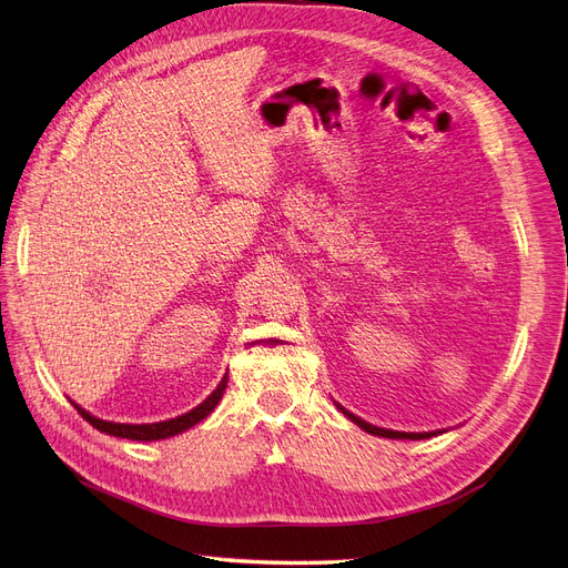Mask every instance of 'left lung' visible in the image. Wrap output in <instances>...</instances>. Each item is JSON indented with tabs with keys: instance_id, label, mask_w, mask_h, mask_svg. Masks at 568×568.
Listing matches in <instances>:
<instances>
[{
	"instance_id": "8db88e82",
	"label": "left lung",
	"mask_w": 568,
	"mask_h": 568,
	"mask_svg": "<svg viewBox=\"0 0 568 568\" xmlns=\"http://www.w3.org/2000/svg\"><path fill=\"white\" fill-rule=\"evenodd\" d=\"M351 422L355 424V426H361L363 430H367V433H372V435H379V437H390V439H426V437H433L435 433H400V430H388V428H376V426H372V424H367V422H363V418H358L355 414H351V412H346L342 405H337Z\"/></svg>"
}]
</instances>
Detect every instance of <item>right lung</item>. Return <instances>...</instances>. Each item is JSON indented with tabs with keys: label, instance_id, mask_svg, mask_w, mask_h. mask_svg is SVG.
I'll return each mask as SVG.
<instances>
[{
	"label": "right lung",
	"instance_id": "1",
	"mask_svg": "<svg viewBox=\"0 0 568 568\" xmlns=\"http://www.w3.org/2000/svg\"><path fill=\"white\" fill-rule=\"evenodd\" d=\"M226 379H229V376L224 374V379L220 382V386L213 393H210L205 400L199 407H194L192 412H186V414L175 416V418H168V422H159V424H114V422H102V418H95L87 409H81L77 403H72V405L100 433H108V435H114V437H125V439H140V443H152V439L173 437V435H178V433H182L186 428L196 426L199 422H203V418L210 412H213L217 407V403L222 400V393L226 388Z\"/></svg>",
	"mask_w": 568,
	"mask_h": 568
}]
</instances>
